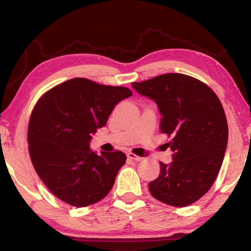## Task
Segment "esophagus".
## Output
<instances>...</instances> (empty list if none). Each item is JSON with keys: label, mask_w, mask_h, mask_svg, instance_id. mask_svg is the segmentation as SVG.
Here are the masks:
<instances>
[{"label": "esophagus", "mask_w": 251, "mask_h": 251, "mask_svg": "<svg viewBox=\"0 0 251 251\" xmlns=\"http://www.w3.org/2000/svg\"><path fill=\"white\" fill-rule=\"evenodd\" d=\"M127 157H128L129 159L134 160V161H139V160H142V159H143L142 157H139V156H136L135 154H133V152H128V154H127Z\"/></svg>", "instance_id": "esophagus-1"}]
</instances>
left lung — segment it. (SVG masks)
<instances>
[{
  "label": "left lung",
  "mask_w": 251,
  "mask_h": 251,
  "mask_svg": "<svg viewBox=\"0 0 251 251\" xmlns=\"http://www.w3.org/2000/svg\"><path fill=\"white\" fill-rule=\"evenodd\" d=\"M139 95L157 104L165 144L173 151L169 164L148 184L151 196L175 207H185L205 195L222 167L228 143L223 105L211 88L190 76L169 73L131 83Z\"/></svg>",
  "instance_id": "8db88e82"
}]
</instances>
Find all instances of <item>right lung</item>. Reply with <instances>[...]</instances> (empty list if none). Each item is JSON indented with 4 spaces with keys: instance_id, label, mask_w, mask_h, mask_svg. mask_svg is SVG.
Instances as JSON below:
<instances>
[{
    "instance_id": "1",
    "label": "right lung",
    "mask_w": 251,
    "mask_h": 251,
    "mask_svg": "<svg viewBox=\"0 0 251 251\" xmlns=\"http://www.w3.org/2000/svg\"><path fill=\"white\" fill-rule=\"evenodd\" d=\"M131 96L126 87L72 78L53 87L34 107L28 124V151L45 186L61 201L86 207L103 199L125 164L126 155L92 151L97 129L114 107Z\"/></svg>"
}]
</instances>
